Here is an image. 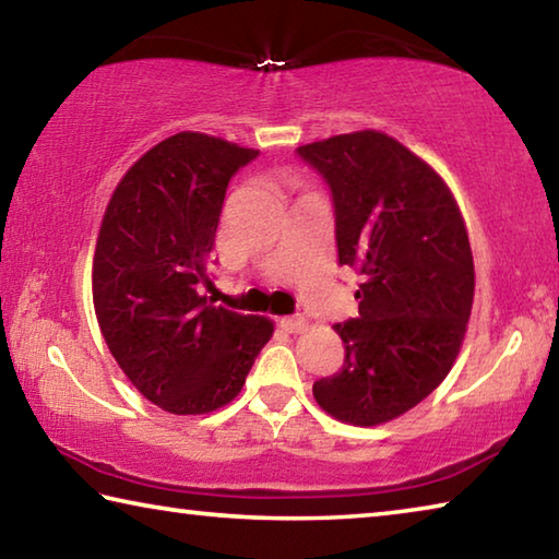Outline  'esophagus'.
<instances>
[{"label": "esophagus", "instance_id": "34e87169", "mask_svg": "<svg viewBox=\"0 0 559 559\" xmlns=\"http://www.w3.org/2000/svg\"><path fill=\"white\" fill-rule=\"evenodd\" d=\"M281 328L286 330V333H302V330L308 328V320L302 316H288L281 318Z\"/></svg>", "mask_w": 559, "mask_h": 559}]
</instances>
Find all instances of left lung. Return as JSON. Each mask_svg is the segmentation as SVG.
Masks as SVG:
<instances>
[{
  "label": "left lung",
  "mask_w": 559,
  "mask_h": 559,
  "mask_svg": "<svg viewBox=\"0 0 559 559\" xmlns=\"http://www.w3.org/2000/svg\"><path fill=\"white\" fill-rule=\"evenodd\" d=\"M296 153L333 197L340 266L359 273V313L335 325L345 362L313 396L335 419L374 427L429 396L459 355L476 286L466 226L443 179L384 132Z\"/></svg>",
  "instance_id": "obj_1"
}]
</instances>
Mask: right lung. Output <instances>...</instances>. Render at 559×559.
Segmentation results:
<instances>
[{"mask_svg":"<svg viewBox=\"0 0 559 559\" xmlns=\"http://www.w3.org/2000/svg\"><path fill=\"white\" fill-rule=\"evenodd\" d=\"M259 157L177 132L112 192L93 259V306L120 370L169 414H206L241 392L273 325L202 296L231 177Z\"/></svg>","mask_w":559,"mask_h":559,"instance_id":"obj_1","label":"right lung"}]
</instances>
